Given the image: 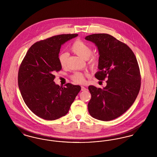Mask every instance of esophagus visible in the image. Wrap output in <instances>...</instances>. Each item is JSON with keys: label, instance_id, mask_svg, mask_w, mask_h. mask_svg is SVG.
<instances>
[{"label": "esophagus", "instance_id": "1", "mask_svg": "<svg viewBox=\"0 0 157 157\" xmlns=\"http://www.w3.org/2000/svg\"><path fill=\"white\" fill-rule=\"evenodd\" d=\"M81 90H82V91H85V90H86L87 89L85 87V86H81Z\"/></svg>", "mask_w": 157, "mask_h": 157}]
</instances>
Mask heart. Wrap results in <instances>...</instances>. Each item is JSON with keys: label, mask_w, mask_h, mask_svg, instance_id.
<instances>
[{"label": "heart", "mask_w": 157, "mask_h": 157, "mask_svg": "<svg viewBox=\"0 0 157 157\" xmlns=\"http://www.w3.org/2000/svg\"><path fill=\"white\" fill-rule=\"evenodd\" d=\"M71 51L76 55L79 56L82 59L86 60L90 58L92 53V49L90 45L86 43L83 42L81 40H77L71 46ZM68 54L67 53H62L59 56V61L60 65L62 67H65L67 65ZM98 58L97 55H92L90 63L92 67L95 66L98 63ZM73 79L75 82L82 83L85 82V78L84 75L80 73H76L73 76Z\"/></svg>", "instance_id": "heart-1"}]
</instances>
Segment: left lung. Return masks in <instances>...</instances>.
Segmentation results:
<instances>
[{"mask_svg":"<svg viewBox=\"0 0 157 157\" xmlns=\"http://www.w3.org/2000/svg\"><path fill=\"white\" fill-rule=\"evenodd\" d=\"M85 39L97 47L99 71L95 77L101 81L108 78L102 89L89 86L88 111L98 120H114L131 106L139 93L141 76L137 60L127 45L109 34H92Z\"/></svg>","mask_w":157,"mask_h":157,"instance_id":"1","label":"left lung"}]
</instances>
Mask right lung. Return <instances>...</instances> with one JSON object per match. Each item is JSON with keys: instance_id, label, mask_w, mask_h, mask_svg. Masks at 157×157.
Returning <instances> with one entry per match:
<instances>
[{"instance_id": "obj_1", "label": "right lung", "mask_w": 157, "mask_h": 157, "mask_svg": "<svg viewBox=\"0 0 157 157\" xmlns=\"http://www.w3.org/2000/svg\"><path fill=\"white\" fill-rule=\"evenodd\" d=\"M78 34L54 36L34 44L26 53L18 72V86L23 99L39 117L52 121L65 116L81 90L67 83L60 86L53 81L54 73L62 67L59 61L61 46Z\"/></svg>"}]
</instances>
